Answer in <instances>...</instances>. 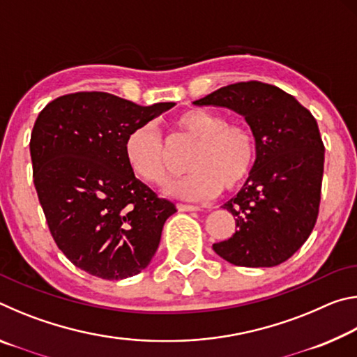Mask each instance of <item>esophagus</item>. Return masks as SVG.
<instances>
[{"instance_id": "34e87169", "label": "esophagus", "mask_w": 357, "mask_h": 357, "mask_svg": "<svg viewBox=\"0 0 357 357\" xmlns=\"http://www.w3.org/2000/svg\"><path fill=\"white\" fill-rule=\"evenodd\" d=\"M178 211L181 213H192V211H198V206H193V204H176Z\"/></svg>"}]
</instances>
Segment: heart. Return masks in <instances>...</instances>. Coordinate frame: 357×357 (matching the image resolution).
Returning <instances> with one entry per match:
<instances>
[{"label":"heart","mask_w":357,"mask_h":357,"mask_svg":"<svg viewBox=\"0 0 357 357\" xmlns=\"http://www.w3.org/2000/svg\"><path fill=\"white\" fill-rule=\"evenodd\" d=\"M174 134L189 137L195 146L187 155L189 173L167 185V193L181 200L200 202L225 189H234L249 178L257 162L258 146L253 132L243 124L228 123L222 113L190 108L172 121ZM124 155L138 178L164 184L170 164L160 135L151 126L130 132Z\"/></svg>","instance_id":"heart-1"}]
</instances>
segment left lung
Segmentation results:
<instances>
[{
	"label": "left lung",
	"instance_id": "1",
	"mask_svg": "<svg viewBox=\"0 0 357 357\" xmlns=\"http://www.w3.org/2000/svg\"><path fill=\"white\" fill-rule=\"evenodd\" d=\"M195 105L227 107L243 114L257 138V162L243 189L223 209L238 229L213 244L234 266L271 268L301 249L315 227L324 170V144L317 119L274 84H228Z\"/></svg>",
	"mask_w": 357,
	"mask_h": 357
}]
</instances>
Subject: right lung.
I'll return each mask as SVG.
<instances>
[{"label": "right lung", "instance_id": "1", "mask_svg": "<svg viewBox=\"0 0 357 357\" xmlns=\"http://www.w3.org/2000/svg\"><path fill=\"white\" fill-rule=\"evenodd\" d=\"M172 107L74 93L36 119L29 153L39 203L58 249L88 274L121 280L142 273L176 213L135 178L124 155L130 132Z\"/></svg>", "mask_w": 357, "mask_h": 357}]
</instances>
